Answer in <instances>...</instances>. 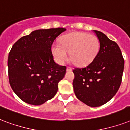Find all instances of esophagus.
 <instances>
[{"label":"esophagus","instance_id":"esophagus-1","mask_svg":"<svg viewBox=\"0 0 130 130\" xmlns=\"http://www.w3.org/2000/svg\"><path fill=\"white\" fill-rule=\"evenodd\" d=\"M66 70L67 71H70V70H72V68L70 66H67L66 67Z\"/></svg>","mask_w":130,"mask_h":130}]
</instances>
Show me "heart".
Wrapping results in <instances>:
<instances>
[{"label":"heart","instance_id":"obj_1","mask_svg":"<svg viewBox=\"0 0 130 130\" xmlns=\"http://www.w3.org/2000/svg\"><path fill=\"white\" fill-rule=\"evenodd\" d=\"M100 50V42L97 37L87 33L72 32L64 35L60 44L52 46V54L56 61L64 64L70 58L74 64L85 66L91 63Z\"/></svg>","mask_w":130,"mask_h":130}]
</instances>
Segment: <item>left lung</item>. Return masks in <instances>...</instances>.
<instances>
[{
	"instance_id": "obj_1",
	"label": "left lung",
	"mask_w": 130,
	"mask_h": 130,
	"mask_svg": "<svg viewBox=\"0 0 130 130\" xmlns=\"http://www.w3.org/2000/svg\"><path fill=\"white\" fill-rule=\"evenodd\" d=\"M94 32L100 41L97 56L87 66L72 70L75 95L91 107L103 105L116 94L124 69V59L118 45L104 33Z\"/></svg>"
}]
</instances>
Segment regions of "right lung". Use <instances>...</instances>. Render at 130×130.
I'll list each match as a JSON object with an SVG mask.
<instances>
[{
  "label": "right lung",
  "mask_w": 130,
  "mask_h": 130,
  "mask_svg": "<svg viewBox=\"0 0 130 130\" xmlns=\"http://www.w3.org/2000/svg\"><path fill=\"white\" fill-rule=\"evenodd\" d=\"M66 31L63 28L38 30L20 38L8 57V74L12 89L20 99L41 105L54 97L66 67L55 63L51 46Z\"/></svg>",
  "instance_id": "1"
}]
</instances>
